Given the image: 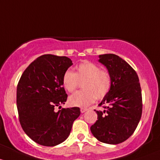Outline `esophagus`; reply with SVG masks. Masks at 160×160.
Wrapping results in <instances>:
<instances>
[{"mask_svg":"<svg viewBox=\"0 0 160 160\" xmlns=\"http://www.w3.org/2000/svg\"><path fill=\"white\" fill-rule=\"evenodd\" d=\"M80 111H81V112H82V113H84V112H86V111H88V108H80Z\"/></svg>","mask_w":160,"mask_h":160,"instance_id":"obj_1","label":"esophagus"}]
</instances>
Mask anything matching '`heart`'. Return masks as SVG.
Masks as SVG:
<instances>
[{"instance_id": "1", "label": "heart", "mask_w": 160, "mask_h": 160, "mask_svg": "<svg viewBox=\"0 0 160 160\" xmlns=\"http://www.w3.org/2000/svg\"><path fill=\"white\" fill-rule=\"evenodd\" d=\"M75 72L67 70L62 77V85L69 92H73L82 83L83 90L69 97V102L76 107H87L106 96L112 88V77L108 71L101 69L92 62H84L76 66Z\"/></svg>"}]
</instances>
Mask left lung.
I'll return each instance as SVG.
<instances>
[{
    "mask_svg": "<svg viewBox=\"0 0 160 160\" xmlns=\"http://www.w3.org/2000/svg\"><path fill=\"white\" fill-rule=\"evenodd\" d=\"M98 62L108 69L112 77V88L96 111L98 120L90 128L94 136L102 142L118 144L129 139L139 122L142 100L139 77L136 71L119 56L99 55Z\"/></svg>",
    "mask_w": 160,
    "mask_h": 160,
    "instance_id": "1",
    "label": "left lung"
}]
</instances>
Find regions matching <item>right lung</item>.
Wrapping results in <instances>:
<instances>
[{
  "label": "right lung",
  "mask_w": 160,
  "mask_h": 160,
  "mask_svg": "<svg viewBox=\"0 0 160 160\" xmlns=\"http://www.w3.org/2000/svg\"><path fill=\"white\" fill-rule=\"evenodd\" d=\"M72 65L65 56L44 55L24 70L17 86V108L24 132L35 142L55 146L63 142L80 116L78 107L62 108L68 95L62 85L64 73Z\"/></svg>",
  "instance_id": "add662e5"
}]
</instances>
